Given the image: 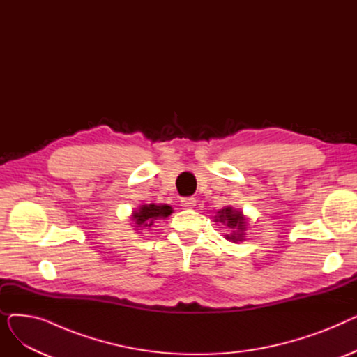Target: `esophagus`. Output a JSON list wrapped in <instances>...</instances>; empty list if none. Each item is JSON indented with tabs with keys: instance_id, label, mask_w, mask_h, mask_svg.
<instances>
[{
	"instance_id": "1",
	"label": "esophagus",
	"mask_w": 357,
	"mask_h": 357,
	"mask_svg": "<svg viewBox=\"0 0 357 357\" xmlns=\"http://www.w3.org/2000/svg\"><path fill=\"white\" fill-rule=\"evenodd\" d=\"M195 198H192V197H188V198H182L181 199V207L182 208H185V210H188V208H194L195 207Z\"/></svg>"
}]
</instances>
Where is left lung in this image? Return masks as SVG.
<instances>
[{"instance_id": "left-lung-1", "label": "left lung", "mask_w": 357, "mask_h": 357, "mask_svg": "<svg viewBox=\"0 0 357 357\" xmlns=\"http://www.w3.org/2000/svg\"><path fill=\"white\" fill-rule=\"evenodd\" d=\"M214 221L224 224V226L230 230V233L226 234V238L229 241L237 243V241L245 240L246 230H248V218L243 215L240 210H236L230 207V205H227V207L217 211Z\"/></svg>"}]
</instances>
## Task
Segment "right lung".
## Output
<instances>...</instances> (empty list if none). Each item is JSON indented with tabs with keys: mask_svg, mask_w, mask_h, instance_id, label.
<instances>
[{
	"mask_svg": "<svg viewBox=\"0 0 357 357\" xmlns=\"http://www.w3.org/2000/svg\"><path fill=\"white\" fill-rule=\"evenodd\" d=\"M172 213V207L167 204H144L133 211V214H131V221H133L137 230L150 229L155 224V221L165 220Z\"/></svg>",
	"mask_w": 357,
	"mask_h": 357,
	"instance_id": "add662e5",
	"label": "right lung"
}]
</instances>
